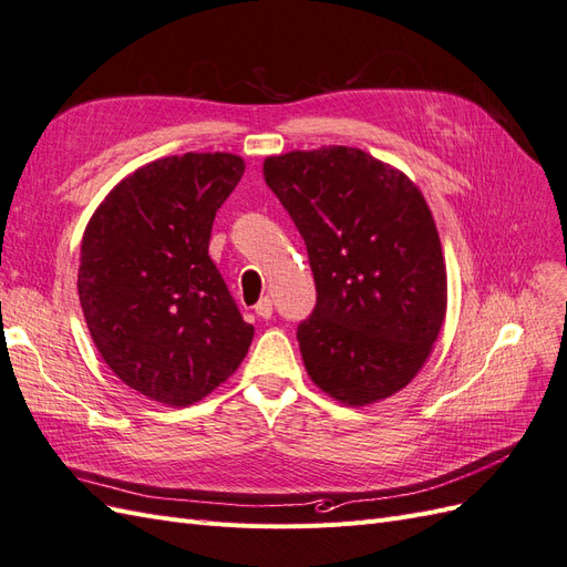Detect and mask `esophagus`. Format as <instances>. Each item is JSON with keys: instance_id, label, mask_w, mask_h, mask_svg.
<instances>
[{"instance_id": "34e87169", "label": "esophagus", "mask_w": 567, "mask_h": 567, "mask_svg": "<svg viewBox=\"0 0 567 567\" xmlns=\"http://www.w3.org/2000/svg\"><path fill=\"white\" fill-rule=\"evenodd\" d=\"M255 315L260 317V319H269L271 315H274V302H271V298H260L257 300V305H255Z\"/></svg>"}]
</instances>
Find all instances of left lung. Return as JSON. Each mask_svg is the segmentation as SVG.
Listing matches in <instances>:
<instances>
[{
	"label": "left lung",
	"instance_id": "1",
	"mask_svg": "<svg viewBox=\"0 0 567 567\" xmlns=\"http://www.w3.org/2000/svg\"><path fill=\"white\" fill-rule=\"evenodd\" d=\"M262 175L315 274L317 305L298 323L307 373L346 404L390 398L431 354L447 307L440 236L421 192L350 146L274 156Z\"/></svg>",
	"mask_w": 567,
	"mask_h": 567
}]
</instances>
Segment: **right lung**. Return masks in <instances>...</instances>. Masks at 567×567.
I'll return each mask as SVG.
<instances>
[{
  "label": "right lung",
  "mask_w": 567,
  "mask_h": 567,
  "mask_svg": "<svg viewBox=\"0 0 567 567\" xmlns=\"http://www.w3.org/2000/svg\"><path fill=\"white\" fill-rule=\"evenodd\" d=\"M244 167L231 153L151 163L113 188L84 231L78 293L92 340L148 400H203L250 348L252 326L208 255Z\"/></svg>",
  "instance_id": "right-lung-1"
}]
</instances>
